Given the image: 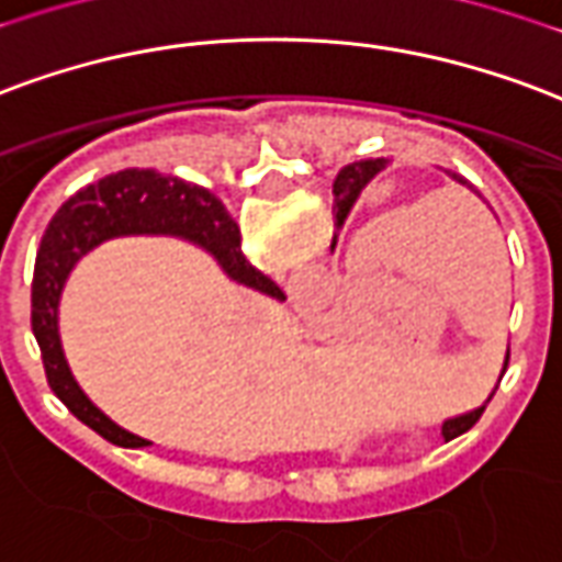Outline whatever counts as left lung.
Listing matches in <instances>:
<instances>
[{
  "label": "left lung",
  "mask_w": 562,
  "mask_h": 562,
  "mask_svg": "<svg viewBox=\"0 0 562 562\" xmlns=\"http://www.w3.org/2000/svg\"><path fill=\"white\" fill-rule=\"evenodd\" d=\"M381 166H384V160H360V164H348L342 172L336 176V181H334V207H336V220H339V223H342L345 214L351 211V205H355L357 196H360V190L366 187V181L375 176ZM447 176L456 178L459 184H468V181H464L461 176H456V172H447ZM468 187H471V184H468ZM482 411H485V408H476V411H471V414H461V417H456V419H447V423H443V435H450V429H459V431L471 429L473 423L482 417Z\"/></svg>",
  "instance_id": "left-lung-1"
}]
</instances>
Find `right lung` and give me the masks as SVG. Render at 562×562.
Masks as SVG:
<instances>
[{
  "label": "right lung",
  "mask_w": 562,
  "mask_h": 562,
  "mask_svg": "<svg viewBox=\"0 0 562 562\" xmlns=\"http://www.w3.org/2000/svg\"><path fill=\"white\" fill-rule=\"evenodd\" d=\"M119 235H178L205 247L223 265L232 280L244 282L270 297H285L280 285L256 270L240 252V232L228 217L226 205L211 190L176 176H160L154 169H124L82 187L49 220L41 238L32 280V334L41 348L49 390L65 402L74 417L94 429L115 447H151V440L136 438L115 426L98 411L74 381L59 342V297L70 268L101 240Z\"/></svg>",
  "instance_id": "add662e5"
}]
</instances>
